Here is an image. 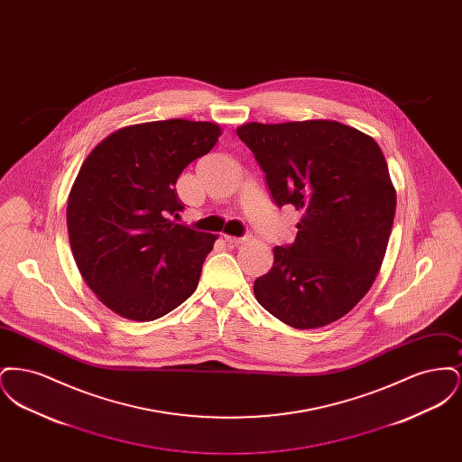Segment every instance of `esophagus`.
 Masks as SVG:
<instances>
[{
    "mask_svg": "<svg viewBox=\"0 0 462 462\" xmlns=\"http://www.w3.org/2000/svg\"><path fill=\"white\" fill-rule=\"evenodd\" d=\"M223 241L226 242V244H232V245H239V244H244V242L247 241V237H234V236H223Z\"/></svg>",
    "mask_w": 462,
    "mask_h": 462,
    "instance_id": "34e87169",
    "label": "esophagus"
}]
</instances>
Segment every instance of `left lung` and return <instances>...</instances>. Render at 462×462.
Returning <instances> with one entry per match:
<instances>
[{
  "mask_svg": "<svg viewBox=\"0 0 462 462\" xmlns=\"http://www.w3.org/2000/svg\"><path fill=\"white\" fill-rule=\"evenodd\" d=\"M277 206L301 211L291 245L254 281V298L294 329L345 317L369 292L386 254L396 190L373 136L329 119L237 128Z\"/></svg>",
  "mask_w": 462,
  "mask_h": 462,
  "instance_id": "8db88e82",
  "label": "left lung"
}]
</instances>
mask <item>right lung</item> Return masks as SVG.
Listing matches in <instances>:
<instances>
[{"instance_id":"1","label":"right lung","mask_w":462,"mask_h":462,"mask_svg":"<svg viewBox=\"0 0 462 462\" xmlns=\"http://www.w3.org/2000/svg\"><path fill=\"white\" fill-rule=\"evenodd\" d=\"M209 121L168 119L110 133L85 159L67 199L78 270L98 301L136 322L180 307L199 284L215 234L178 225L175 183L220 136Z\"/></svg>"}]
</instances>
